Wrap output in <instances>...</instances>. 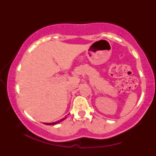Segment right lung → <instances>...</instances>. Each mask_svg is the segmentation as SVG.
<instances>
[{"label":"right lung","instance_id":"right-lung-1","mask_svg":"<svg viewBox=\"0 0 156 156\" xmlns=\"http://www.w3.org/2000/svg\"><path fill=\"white\" fill-rule=\"evenodd\" d=\"M66 119V117L62 119H60L59 121H56V122H53V123H44L46 124V125H55V124H57V123H58L61 122V121H63L64 119Z\"/></svg>","mask_w":156,"mask_h":156}]
</instances>
